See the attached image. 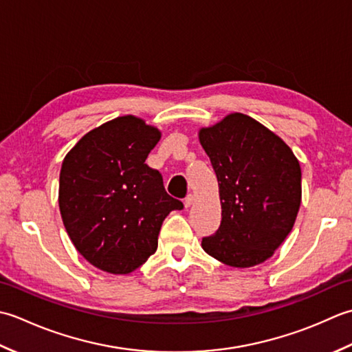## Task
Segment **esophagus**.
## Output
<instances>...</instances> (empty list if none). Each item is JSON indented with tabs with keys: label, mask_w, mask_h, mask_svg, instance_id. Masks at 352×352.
Wrapping results in <instances>:
<instances>
[{
	"label": "esophagus",
	"mask_w": 352,
	"mask_h": 352,
	"mask_svg": "<svg viewBox=\"0 0 352 352\" xmlns=\"http://www.w3.org/2000/svg\"><path fill=\"white\" fill-rule=\"evenodd\" d=\"M195 200H196L195 195H188V196H186V197L184 199V205H185V208H190L192 204H195Z\"/></svg>",
	"instance_id": "obj_1"
}]
</instances>
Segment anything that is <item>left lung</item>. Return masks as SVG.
Wrapping results in <instances>:
<instances>
[{
    "instance_id": "left-lung-1",
    "label": "left lung",
    "mask_w": 352,
    "mask_h": 352,
    "mask_svg": "<svg viewBox=\"0 0 352 352\" xmlns=\"http://www.w3.org/2000/svg\"><path fill=\"white\" fill-rule=\"evenodd\" d=\"M199 140L217 176L221 202L220 226L204 236V250L232 267L264 263L295 225L298 160L279 136L245 113L202 129Z\"/></svg>"
}]
</instances>
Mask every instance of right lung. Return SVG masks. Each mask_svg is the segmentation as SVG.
<instances>
[{"instance_id": "1", "label": "right lung", "mask_w": 352, "mask_h": 352, "mask_svg": "<svg viewBox=\"0 0 352 352\" xmlns=\"http://www.w3.org/2000/svg\"><path fill=\"white\" fill-rule=\"evenodd\" d=\"M160 138L157 129L126 116L86 133L63 160L62 220L92 266L131 274L156 252L164 219L184 208L167 195L160 171L146 164Z\"/></svg>"}]
</instances>
